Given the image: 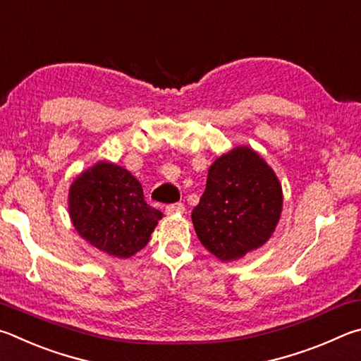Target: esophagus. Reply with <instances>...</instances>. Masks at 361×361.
<instances>
[{
  "label": "esophagus",
  "mask_w": 361,
  "mask_h": 361,
  "mask_svg": "<svg viewBox=\"0 0 361 361\" xmlns=\"http://www.w3.org/2000/svg\"><path fill=\"white\" fill-rule=\"evenodd\" d=\"M185 211V206L182 203H174L166 206V214L168 216H173V214H182Z\"/></svg>",
  "instance_id": "34e87169"
}]
</instances>
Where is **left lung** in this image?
<instances>
[{"instance_id": "8db88e82", "label": "left lung", "mask_w": 361, "mask_h": 361, "mask_svg": "<svg viewBox=\"0 0 361 361\" xmlns=\"http://www.w3.org/2000/svg\"><path fill=\"white\" fill-rule=\"evenodd\" d=\"M281 211L282 188L274 171L257 152L236 147L212 163L192 220L200 243L230 262L267 243Z\"/></svg>"}]
</instances>
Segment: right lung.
<instances>
[{"mask_svg":"<svg viewBox=\"0 0 361 361\" xmlns=\"http://www.w3.org/2000/svg\"><path fill=\"white\" fill-rule=\"evenodd\" d=\"M69 216L85 241L128 258L145 247L163 214L145 203L142 187L130 171L99 161L73 182Z\"/></svg>","mask_w":361,"mask_h":361,"instance_id":"1","label":"right lung"}]
</instances>
